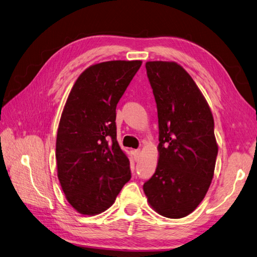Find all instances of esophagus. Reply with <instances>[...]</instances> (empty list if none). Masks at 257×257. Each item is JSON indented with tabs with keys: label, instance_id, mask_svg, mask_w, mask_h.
<instances>
[{
	"label": "esophagus",
	"instance_id": "1",
	"mask_svg": "<svg viewBox=\"0 0 257 257\" xmlns=\"http://www.w3.org/2000/svg\"><path fill=\"white\" fill-rule=\"evenodd\" d=\"M134 156H135V159L139 160L140 157H141V150H136L134 151Z\"/></svg>",
	"mask_w": 257,
	"mask_h": 257
}]
</instances>
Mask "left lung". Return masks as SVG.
Returning a JSON list of instances; mask_svg holds the SVG:
<instances>
[{"instance_id":"left-lung-1","label":"left lung","mask_w":257,"mask_h":257,"mask_svg":"<svg viewBox=\"0 0 257 257\" xmlns=\"http://www.w3.org/2000/svg\"><path fill=\"white\" fill-rule=\"evenodd\" d=\"M158 110V163L143 186L147 202L163 217L184 218L210 187L218 155L213 116L191 76L176 62L145 64Z\"/></svg>"}]
</instances>
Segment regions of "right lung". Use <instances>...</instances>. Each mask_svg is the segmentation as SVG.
<instances>
[{"label":"right lung","instance_id":"right-lung-1","mask_svg":"<svg viewBox=\"0 0 257 257\" xmlns=\"http://www.w3.org/2000/svg\"><path fill=\"white\" fill-rule=\"evenodd\" d=\"M142 61L89 66L68 95L56 136L57 178L79 213L95 216L113 205L131 178L116 140V105Z\"/></svg>","mask_w":257,"mask_h":257}]
</instances>
